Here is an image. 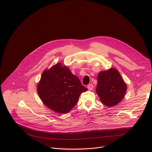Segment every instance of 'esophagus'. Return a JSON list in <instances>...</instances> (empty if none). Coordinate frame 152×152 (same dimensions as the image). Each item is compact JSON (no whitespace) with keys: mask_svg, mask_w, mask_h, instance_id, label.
Here are the masks:
<instances>
[{"mask_svg":"<svg viewBox=\"0 0 152 152\" xmlns=\"http://www.w3.org/2000/svg\"><path fill=\"white\" fill-rule=\"evenodd\" d=\"M93 87H94V86H93V85L92 83L89 84V85L87 86V88H88V90H93Z\"/></svg>","mask_w":152,"mask_h":152,"instance_id":"obj_1","label":"esophagus"}]
</instances>
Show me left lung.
Here are the masks:
<instances>
[{"label": "left lung", "instance_id": "1", "mask_svg": "<svg viewBox=\"0 0 152 152\" xmlns=\"http://www.w3.org/2000/svg\"><path fill=\"white\" fill-rule=\"evenodd\" d=\"M97 82L96 91L105 106H114L124 98L127 85L117 69L111 68L100 72Z\"/></svg>", "mask_w": 152, "mask_h": 152}]
</instances>
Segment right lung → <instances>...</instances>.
I'll list each match as a JSON object with an SVG mask.
<instances>
[{
    "instance_id": "1",
    "label": "right lung",
    "mask_w": 152,
    "mask_h": 152,
    "mask_svg": "<svg viewBox=\"0 0 152 152\" xmlns=\"http://www.w3.org/2000/svg\"><path fill=\"white\" fill-rule=\"evenodd\" d=\"M87 90L79 78L61 62L43 72L37 85V92L43 104L62 114L70 112L80 95Z\"/></svg>"
}]
</instances>
